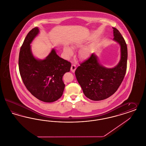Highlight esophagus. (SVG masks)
<instances>
[{"label":"esophagus","instance_id":"obj_1","mask_svg":"<svg viewBox=\"0 0 146 146\" xmlns=\"http://www.w3.org/2000/svg\"><path fill=\"white\" fill-rule=\"evenodd\" d=\"M76 69V66L75 64H72L71 65V71L72 72H74L75 71Z\"/></svg>","mask_w":146,"mask_h":146}]
</instances>
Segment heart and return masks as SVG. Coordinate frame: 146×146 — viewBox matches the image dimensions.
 <instances>
[{
    "mask_svg": "<svg viewBox=\"0 0 146 146\" xmlns=\"http://www.w3.org/2000/svg\"><path fill=\"white\" fill-rule=\"evenodd\" d=\"M80 46H81L80 44H77L75 46V47H80ZM64 51L65 52V54L68 57H70L73 54L72 49L68 46H66L64 47ZM90 54V51L89 50V49L86 48H84L81 49L80 50V51L79 52V57L82 60H86L89 57Z\"/></svg>",
    "mask_w": 146,
    "mask_h": 146,
    "instance_id": "1",
    "label": "heart"
}]
</instances>
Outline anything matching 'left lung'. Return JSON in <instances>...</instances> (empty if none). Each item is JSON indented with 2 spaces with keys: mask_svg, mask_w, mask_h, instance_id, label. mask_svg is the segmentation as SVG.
Instances as JSON below:
<instances>
[{
  "mask_svg": "<svg viewBox=\"0 0 146 146\" xmlns=\"http://www.w3.org/2000/svg\"><path fill=\"white\" fill-rule=\"evenodd\" d=\"M113 29V40L121 46V59L117 65L107 68L101 65L94 53L82 63L75 75L84 94L92 101H101L111 96L123 80L127 70L128 51L123 37L119 30Z\"/></svg>",
  "mask_w": 146,
  "mask_h": 146,
  "instance_id": "obj_1",
  "label": "left lung"
}]
</instances>
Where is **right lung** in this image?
<instances>
[{"label":"right lung","instance_id":"right-lung-1","mask_svg":"<svg viewBox=\"0 0 146 146\" xmlns=\"http://www.w3.org/2000/svg\"><path fill=\"white\" fill-rule=\"evenodd\" d=\"M33 29L25 38L19 56V70L23 82L31 94L44 102H53L63 95L65 84L62 78L70 70V62L60 57L54 49L44 60L36 58L30 44L39 33Z\"/></svg>","mask_w":146,"mask_h":146}]
</instances>
